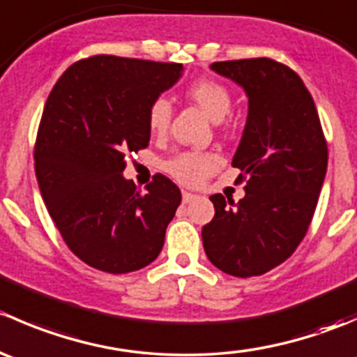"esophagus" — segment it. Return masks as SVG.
I'll return each mask as SVG.
<instances>
[{
    "mask_svg": "<svg viewBox=\"0 0 357 357\" xmlns=\"http://www.w3.org/2000/svg\"><path fill=\"white\" fill-rule=\"evenodd\" d=\"M197 199L195 193H190V192H183V204H190Z\"/></svg>",
    "mask_w": 357,
    "mask_h": 357,
    "instance_id": "esophagus-1",
    "label": "esophagus"
}]
</instances>
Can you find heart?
<instances>
[{
  "label": "heart",
  "instance_id": "1",
  "mask_svg": "<svg viewBox=\"0 0 357 357\" xmlns=\"http://www.w3.org/2000/svg\"><path fill=\"white\" fill-rule=\"evenodd\" d=\"M188 96L204 110L212 122H221L231 110V93L214 79H200L188 88ZM172 105L165 96H158L150 103L146 112L149 128L153 135L167 131L171 122ZM219 165V157L207 152H183L165 162V171L188 186H199Z\"/></svg>",
  "mask_w": 357,
  "mask_h": 357
}]
</instances>
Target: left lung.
<instances>
[{
  "label": "left lung",
  "mask_w": 357,
  "mask_h": 357,
  "mask_svg": "<svg viewBox=\"0 0 357 357\" xmlns=\"http://www.w3.org/2000/svg\"><path fill=\"white\" fill-rule=\"evenodd\" d=\"M248 98L233 167L247 176L235 204L215 193V214L202 228L208 261L238 278L271 271L305 236L328 165V149L311 93L291 68L271 59L215 62Z\"/></svg>",
  "instance_id": "left-lung-1"
}]
</instances>
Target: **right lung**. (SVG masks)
Masks as SVG:
<instances>
[{
    "label": "right lung",
    "instance_id": "add662e5",
    "mask_svg": "<svg viewBox=\"0 0 357 357\" xmlns=\"http://www.w3.org/2000/svg\"><path fill=\"white\" fill-rule=\"evenodd\" d=\"M181 63L98 55L67 68L46 100L36 139L39 192L66 243L100 271H138L157 259L181 192L157 174L146 192L122 176L149 146L150 103Z\"/></svg>",
    "mask_w": 357,
    "mask_h": 357
}]
</instances>
